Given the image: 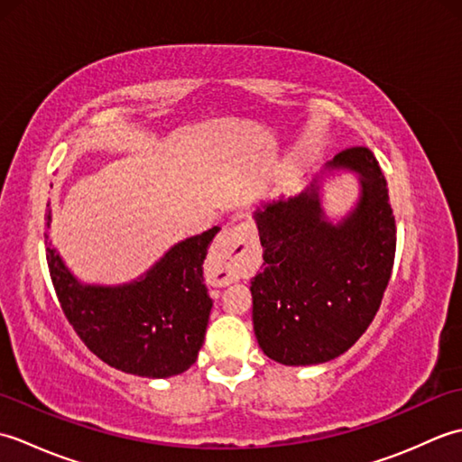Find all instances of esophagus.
<instances>
[{
    "label": "esophagus",
    "mask_w": 462,
    "mask_h": 462,
    "mask_svg": "<svg viewBox=\"0 0 462 462\" xmlns=\"http://www.w3.org/2000/svg\"><path fill=\"white\" fill-rule=\"evenodd\" d=\"M254 236L250 226H230L224 228L214 242L210 272L216 283H232L252 270Z\"/></svg>",
    "instance_id": "1"
}]
</instances>
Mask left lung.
<instances>
[{"label": "left lung", "instance_id": "1", "mask_svg": "<svg viewBox=\"0 0 462 462\" xmlns=\"http://www.w3.org/2000/svg\"><path fill=\"white\" fill-rule=\"evenodd\" d=\"M360 182L356 204L337 221L322 208V182L341 173ZM263 263L252 278L258 346L282 365H318L356 343L381 306L395 260L387 180L367 146L326 162L290 199L254 210Z\"/></svg>", "mask_w": 462, "mask_h": 462}]
</instances>
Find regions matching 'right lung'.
I'll list each match as a JSON object with an SVG mask.
<instances>
[{"label":"right lung","mask_w":462,"mask_h":462,"mask_svg":"<svg viewBox=\"0 0 462 462\" xmlns=\"http://www.w3.org/2000/svg\"><path fill=\"white\" fill-rule=\"evenodd\" d=\"M218 230L214 226L174 244L139 278L116 286L81 282L47 242L49 273L77 336L106 365L131 375L184 373L199 357L208 326L212 300L202 263Z\"/></svg>","instance_id":"right-lung-1"}]
</instances>
